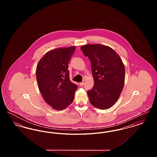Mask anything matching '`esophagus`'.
I'll return each mask as SVG.
<instances>
[{
	"label": "esophagus",
	"mask_w": 157,
	"mask_h": 157,
	"mask_svg": "<svg viewBox=\"0 0 157 157\" xmlns=\"http://www.w3.org/2000/svg\"><path fill=\"white\" fill-rule=\"evenodd\" d=\"M79 85H80V86H83V85H84V82H81V83H79Z\"/></svg>",
	"instance_id": "1"
}]
</instances>
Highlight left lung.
Returning <instances> with one entry per match:
<instances>
[{
    "label": "left lung",
    "mask_w": 157,
    "mask_h": 157,
    "mask_svg": "<svg viewBox=\"0 0 157 157\" xmlns=\"http://www.w3.org/2000/svg\"><path fill=\"white\" fill-rule=\"evenodd\" d=\"M81 49L90 59L94 85L87 91L90 104L106 109L118 101L125 82V67L111 48L100 44L83 45Z\"/></svg>",
    "instance_id": "left-lung-1"
}]
</instances>
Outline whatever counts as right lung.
Returning <instances> with one entry per match:
<instances>
[{"mask_svg":"<svg viewBox=\"0 0 157 157\" xmlns=\"http://www.w3.org/2000/svg\"><path fill=\"white\" fill-rule=\"evenodd\" d=\"M76 47L56 48L46 53L37 63V85L45 102L62 110L74 101L78 86L69 79L68 63Z\"/></svg>","mask_w":157,"mask_h":157,"instance_id":"right-lung-1","label":"right lung"}]
</instances>
